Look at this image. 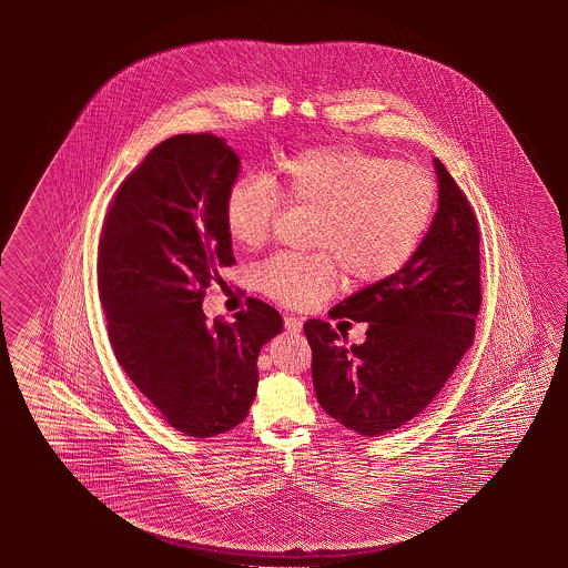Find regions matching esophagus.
Masks as SVG:
<instances>
[{"instance_id": "1", "label": "esophagus", "mask_w": 568, "mask_h": 568, "mask_svg": "<svg viewBox=\"0 0 568 568\" xmlns=\"http://www.w3.org/2000/svg\"><path fill=\"white\" fill-rule=\"evenodd\" d=\"M283 323H285V328H287V333H291V335H298L301 328H303V321L298 316H285Z\"/></svg>"}]
</instances>
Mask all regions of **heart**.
Returning <instances> with one entry per match:
<instances>
[{"label":"heart","instance_id":"1","mask_svg":"<svg viewBox=\"0 0 568 568\" xmlns=\"http://www.w3.org/2000/svg\"><path fill=\"white\" fill-rule=\"evenodd\" d=\"M436 180L416 162L356 146H321L281 160L273 180L237 178L225 195L227 235L260 250L281 202L315 214L311 255H275L255 273L257 287L285 307H315L341 271L353 285L386 280L416 252L436 210Z\"/></svg>","mask_w":568,"mask_h":568}]
</instances>
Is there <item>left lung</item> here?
Masks as SVG:
<instances>
[{"label": "left lung", "mask_w": 568, "mask_h": 568, "mask_svg": "<svg viewBox=\"0 0 568 568\" xmlns=\"http://www.w3.org/2000/svg\"><path fill=\"white\" fill-rule=\"evenodd\" d=\"M439 202L429 232L390 277L338 303L331 316L368 323L351 344L331 323H305L316 400L361 436L388 434L416 418L474 343L481 305L479 227L446 166L434 160Z\"/></svg>", "instance_id": "left-lung-1"}]
</instances>
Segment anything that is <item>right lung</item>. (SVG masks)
<instances>
[{
	"label": "right lung",
	"mask_w": 568,
	"mask_h": 568,
	"mask_svg": "<svg viewBox=\"0 0 568 568\" xmlns=\"http://www.w3.org/2000/svg\"><path fill=\"white\" fill-rule=\"evenodd\" d=\"M240 159L210 132L160 142L124 178L104 215L99 297L116 361L184 436L242 424L257 390L261 346L283 318L260 298L232 323H207L205 288L235 263L225 195ZM146 379V383H142Z\"/></svg>",
	"instance_id": "right-lung-1"
}]
</instances>
